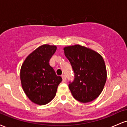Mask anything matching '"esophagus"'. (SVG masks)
<instances>
[{
  "instance_id": "1",
  "label": "esophagus",
  "mask_w": 127,
  "mask_h": 127,
  "mask_svg": "<svg viewBox=\"0 0 127 127\" xmlns=\"http://www.w3.org/2000/svg\"><path fill=\"white\" fill-rule=\"evenodd\" d=\"M62 79H63V82H65V81H66V78H65V76L63 75L62 76Z\"/></svg>"
}]
</instances>
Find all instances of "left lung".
Here are the masks:
<instances>
[{
	"label": "left lung",
	"instance_id": "1",
	"mask_svg": "<svg viewBox=\"0 0 127 127\" xmlns=\"http://www.w3.org/2000/svg\"><path fill=\"white\" fill-rule=\"evenodd\" d=\"M64 52L75 73L73 81L68 84L72 95L81 103L93 101L101 94L107 78L103 57L79 45L66 46Z\"/></svg>",
	"mask_w": 127,
	"mask_h": 127
}]
</instances>
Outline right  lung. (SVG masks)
I'll list each match as a JSON object with an SVG mask.
<instances>
[{
    "label": "right lung",
    "instance_id": "add662e5",
    "mask_svg": "<svg viewBox=\"0 0 127 127\" xmlns=\"http://www.w3.org/2000/svg\"><path fill=\"white\" fill-rule=\"evenodd\" d=\"M55 45H43L26 58L21 65L20 79L23 90L30 100L45 105L56 95L61 76L56 75L49 62L56 51Z\"/></svg>",
    "mask_w": 127,
    "mask_h": 127
}]
</instances>
